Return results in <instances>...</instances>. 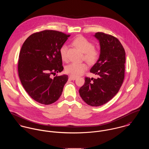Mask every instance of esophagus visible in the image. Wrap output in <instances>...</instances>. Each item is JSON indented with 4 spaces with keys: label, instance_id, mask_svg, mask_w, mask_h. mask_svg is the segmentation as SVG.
Returning <instances> with one entry per match:
<instances>
[{
    "label": "esophagus",
    "instance_id": "34e87169",
    "mask_svg": "<svg viewBox=\"0 0 149 149\" xmlns=\"http://www.w3.org/2000/svg\"><path fill=\"white\" fill-rule=\"evenodd\" d=\"M76 79H77L76 77H71V76L69 77V79L71 81H75Z\"/></svg>",
    "mask_w": 149,
    "mask_h": 149
}]
</instances>
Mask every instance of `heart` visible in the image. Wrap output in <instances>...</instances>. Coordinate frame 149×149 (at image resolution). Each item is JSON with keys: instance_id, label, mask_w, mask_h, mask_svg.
Listing matches in <instances>:
<instances>
[{"instance_id": "obj_1", "label": "heart", "mask_w": 149, "mask_h": 149, "mask_svg": "<svg viewBox=\"0 0 149 149\" xmlns=\"http://www.w3.org/2000/svg\"><path fill=\"white\" fill-rule=\"evenodd\" d=\"M73 44L84 53V59L88 62L94 63L98 59L99 51L94 48L93 43L86 38L82 36L76 38L73 41ZM67 47L66 45H62L59 50L61 57L62 59L65 61L67 59ZM87 69V66L84 63H72L66 67L65 71L70 75L74 77H77L81 75Z\"/></svg>"}]
</instances>
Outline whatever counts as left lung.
<instances>
[{"mask_svg":"<svg viewBox=\"0 0 149 149\" xmlns=\"http://www.w3.org/2000/svg\"><path fill=\"white\" fill-rule=\"evenodd\" d=\"M94 36L99 41L100 53L90 71L98 77L85 78L79 93L85 103L97 107L110 100L120 89L125 77L126 54L114 36L103 33H97Z\"/></svg>","mask_w":149,"mask_h":149,"instance_id":"1","label":"left lung"}]
</instances>
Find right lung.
Returning a JSON list of instances; mask_svg holds the SVG:
<instances>
[{"label":"right lung","mask_w":149,"mask_h":149,"mask_svg":"<svg viewBox=\"0 0 149 149\" xmlns=\"http://www.w3.org/2000/svg\"><path fill=\"white\" fill-rule=\"evenodd\" d=\"M69 36L45 30L31 35L23 44L19 56V77L26 92L39 103L52 104L62 93L68 76H51L63 70L59 50Z\"/></svg>","instance_id":"add662e5"}]
</instances>
